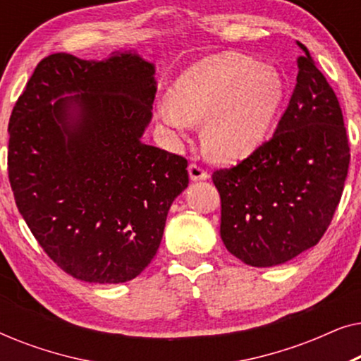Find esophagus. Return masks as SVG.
Masks as SVG:
<instances>
[{
  "label": "esophagus",
  "mask_w": 361,
  "mask_h": 361,
  "mask_svg": "<svg viewBox=\"0 0 361 361\" xmlns=\"http://www.w3.org/2000/svg\"><path fill=\"white\" fill-rule=\"evenodd\" d=\"M189 174H190V179L192 180H205L209 179V172H207L204 167H200L199 164H195V162H192L189 166Z\"/></svg>",
  "instance_id": "34e87169"
}]
</instances>
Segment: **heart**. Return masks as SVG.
Returning a JSON list of instances; mask_svg holds the SVG:
<instances>
[{"label":"heart","mask_w":361,"mask_h":361,"mask_svg":"<svg viewBox=\"0 0 361 361\" xmlns=\"http://www.w3.org/2000/svg\"><path fill=\"white\" fill-rule=\"evenodd\" d=\"M284 102V82L271 66L236 52L219 54L182 72L157 106L162 125L177 133L204 120V146L215 161L250 156L266 140Z\"/></svg>","instance_id":"obj_1"}]
</instances>
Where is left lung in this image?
Segmentation results:
<instances>
[{"instance_id":"8db88e82","label":"left lung","mask_w":361,"mask_h":361,"mask_svg":"<svg viewBox=\"0 0 361 361\" xmlns=\"http://www.w3.org/2000/svg\"><path fill=\"white\" fill-rule=\"evenodd\" d=\"M298 83L271 140L212 180L220 194V236L256 268L283 264L327 231L342 197L350 142L334 88L304 44Z\"/></svg>"}]
</instances>
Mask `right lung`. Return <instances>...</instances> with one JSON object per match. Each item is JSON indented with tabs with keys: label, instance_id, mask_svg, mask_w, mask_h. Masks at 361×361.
<instances>
[{
	"label": "right lung",
	"instance_id": "1",
	"mask_svg": "<svg viewBox=\"0 0 361 361\" xmlns=\"http://www.w3.org/2000/svg\"><path fill=\"white\" fill-rule=\"evenodd\" d=\"M154 97V66L136 54L95 62L57 52L37 63L13 108L14 200L46 255L73 278H136L189 184L185 157L141 142Z\"/></svg>",
	"mask_w": 361,
	"mask_h": 361
}]
</instances>
